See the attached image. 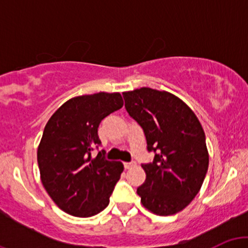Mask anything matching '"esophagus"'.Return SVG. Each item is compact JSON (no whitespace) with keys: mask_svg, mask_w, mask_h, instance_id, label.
<instances>
[{"mask_svg":"<svg viewBox=\"0 0 248 248\" xmlns=\"http://www.w3.org/2000/svg\"><path fill=\"white\" fill-rule=\"evenodd\" d=\"M135 162L134 161H132V162H124V168H126V169H130V168H133L134 166H135Z\"/></svg>","mask_w":248,"mask_h":248,"instance_id":"esophagus-1","label":"esophagus"}]
</instances>
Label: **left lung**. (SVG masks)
<instances>
[{"mask_svg": "<svg viewBox=\"0 0 248 248\" xmlns=\"http://www.w3.org/2000/svg\"><path fill=\"white\" fill-rule=\"evenodd\" d=\"M124 107L143 129L148 152L146 181L138 195L158 216L175 215L196 197L209 168L205 134L195 113L166 91L142 87L122 93Z\"/></svg>", "mask_w": 248, "mask_h": 248, "instance_id": "8db88e82", "label": "left lung"}]
</instances>
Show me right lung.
I'll return each instance as SVG.
<instances>
[{"instance_id":"right-lung-1","label":"right lung","mask_w":248,"mask_h":248,"mask_svg":"<svg viewBox=\"0 0 248 248\" xmlns=\"http://www.w3.org/2000/svg\"><path fill=\"white\" fill-rule=\"evenodd\" d=\"M120 93H95L70 99L56 110L44 128L37 150L42 183L59 209L75 217H92L106 209L124 170L94 147L100 122L120 109Z\"/></svg>"}]
</instances>
